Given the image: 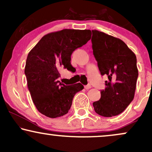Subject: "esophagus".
I'll use <instances>...</instances> for the list:
<instances>
[{
  "label": "esophagus",
  "mask_w": 152,
  "mask_h": 152,
  "mask_svg": "<svg viewBox=\"0 0 152 152\" xmlns=\"http://www.w3.org/2000/svg\"><path fill=\"white\" fill-rule=\"evenodd\" d=\"M84 88H86V90H88V89H89V88H91V86L90 84H88V85H86V86H84Z\"/></svg>",
  "instance_id": "esophagus-1"
}]
</instances>
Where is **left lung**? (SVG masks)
<instances>
[{"instance_id":"8db88e82","label":"left lung","mask_w":152,"mask_h":152,"mask_svg":"<svg viewBox=\"0 0 152 152\" xmlns=\"http://www.w3.org/2000/svg\"><path fill=\"white\" fill-rule=\"evenodd\" d=\"M92 48L101 74H106V88L93 103L96 113L111 117L123 112L134 99L138 69L134 53L119 38L92 30Z\"/></svg>"}]
</instances>
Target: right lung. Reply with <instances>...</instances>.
Returning a JSON list of instances; mask_svg holds the SVG:
<instances>
[{
    "label": "right lung",
    "mask_w": 152,
    "mask_h": 152,
    "mask_svg": "<svg viewBox=\"0 0 152 152\" xmlns=\"http://www.w3.org/2000/svg\"><path fill=\"white\" fill-rule=\"evenodd\" d=\"M90 30L64 29L45 35L28 54L25 74L33 102L41 114L57 118L69 112L81 83L66 86L58 69H72L71 56L91 39Z\"/></svg>",
    "instance_id": "1"
}]
</instances>
